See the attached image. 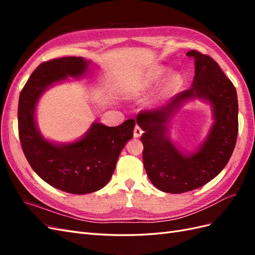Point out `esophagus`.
I'll return each mask as SVG.
<instances>
[{
  "label": "esophagus",
  "instance_id": "1",
  "mask_svg": "<svg viewBox=\"0 0 255 255\" xmlns=\"http://www.w3.org/2000/svg\"><path fill=\"white\" fill-rule=\"evenodd\" d=\"M142 129H141V128L140 127H138V126H136L135 128H134V137L135 138H139L141 135H142Z\"/></svg>",
  "mask_w": 255,
  "mask_h": 255
}]
</instances>
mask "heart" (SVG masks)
I'll list each match as a JSON object with an SVG mask.
<instances>
[{
    "label": "heart",
    "instance_id": "1",
    "mask_svg": "<svg viewBox=\"0 0 255 255\" xmlns=\"http://www.w3.org/2000/svg\"><path fill=\"white\" fill-rule=\"evenodd\" d=\"M165 73V70L164 69H159V70L155 71L153 74L149 75L148 78H146L140 85L139 87V90L140 91H143V90H146L148 88H150L151 86H153L154 84H156L160 81V79L163 78V75ZM182 83V80H181V76L177 75V74H173L170 79H169L168 81V84H167V90L168 91H171V90H174L176 89L177 87L180 86Z\"/></svg>",
    "mask_w": 255,
    "mask_h": 255
}]
</instances>
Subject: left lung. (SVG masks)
Returning <instances> with one entry per match:
<instances>
[{
    "label": "left lung",
    "mask_w": 255,
    "mask_h": 255,
    "mask_svg": "<svg viewBox=\"0 0 255 255\" xmlns=\"http://www.w3.org/2000/svg\"><path fill=\"white\" fill-rule=\"evenodd\" d=\"M195 59L194 85L156 110L138 113L137 123L144 133L142 160L149 180L157 189L182 194L203 186L226 167L234 151L238 134V102L233 83L206 54L191 50ZM207 99L213 106L215 122L208 139L191 157H185L169 141L166 123L184 99Z\"/></svg>",
    "instance_id": "left-lung-1"
}]
</instances>
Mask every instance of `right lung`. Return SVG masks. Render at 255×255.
I'll list each match as a JSON object with an SVG mask.
<instances>
[{
  "instance_id": "1",
  "label": "right lung",
  "mask_w": 255,
  "mask_h": 255,
  "mask_svg": "<svg viewBox=\"0 0 255 255\" xmlns=\"http://www.w3.org/2000/svg\"><path fill=\"white\" fill-rule=\"evenodd\" d=\"M88 64L74 56L43 61L21 90L18 105L19 138L28 164L51 186L73 195L97 191L109 183L135 126L134 119L113 128L94 123L85 137L70 144L57 145L43 139L35 125L38 99L52 83L84 74Z\"/></svg>"
}]
</instances>
